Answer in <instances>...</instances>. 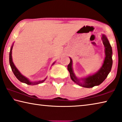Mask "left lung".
<instances>
[{
    "mask_svg": "<svg viewBox=\"0 0 122 122\" xmlns=\"http://www.w3.org/2000/svg\"><path fill=\"white\" fill-rule=\"evenodd\" d=\"M102 40L103 44L105 47V57L104 59V62L101 68L95 74L89 75L86 78L81 79H78L75 76L73 71L72 68V60L70 58V63H69L67 68L70 73L71 78L73 81L79 86L86 88H91L95 86L99 85L101 84L105 79L107 78L108 74L111 71L112 66V47L105 35H102ZM82 81H81V80Z\"/></svg>",
    "mask_w": 122,
    "mask_h": 122,
    "instance_id": "1",
    "label": "left lung"
}]
</instances>
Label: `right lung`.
Here are the masks:
<instances>
[{
  "label": "right lung",
  "mask_w": 122,
  "mask_h": 122,
  "mask_svg": "<svg viewBox=\"0 0 122 122\" xmlns=\"http://www.w3.org/2000/svg\"><path fill=\"white\" fill-rule=\"evenodd\" d=\"M13 46V44H12V47L10 49V54H9V62H10V65L11 68L12 69V71H13V74L16 76V78L18 79V80L20 81V82H23V83H25L27 85H37L41 84V83L43 82L44 81L46 80L47 78H45L44 80H40L38 81H35V82H32L30 81L29 80L28 78H26V77H25L24 75H23L21 73H20L17 68L15 66L14 63L12 61V48ZM55 62H54L53 63V65H54Z\"/></svg>",
  "instance_id": "obj_1"
}]
</instances>
